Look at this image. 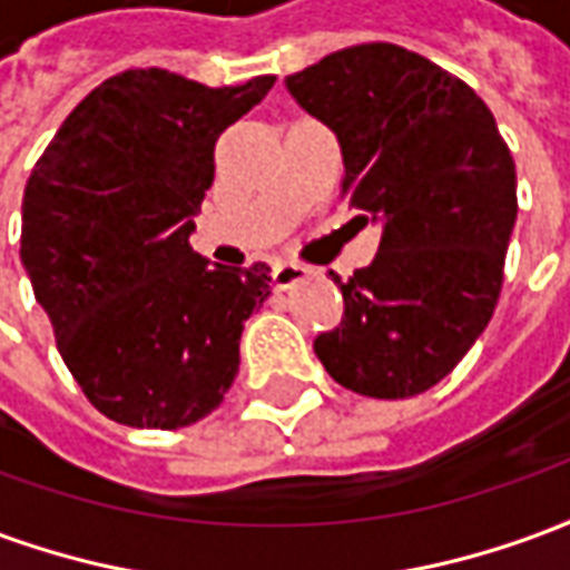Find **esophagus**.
<instances>
[{
    "label": "esophagus",
    "instance_id": "obj_1",
    "mask_svg": "<svg viewBox=\"0 0 570 570\" xmlns=\"http://www.w3.org/2000/svg\"><path fill=\"white\" fill-rule=\"evenodd\" d=\"M311 274V268H305V265H296V262H277L272 272V284L277 286V289H289L293 284H298V281H305Z\"/></svg>",
    "mask_w": 570,
    "mask_h": 570
}]
</instances>
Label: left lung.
<instances>
[{
	"label": "left lung",
	"instance_id": "obj_1",
	"mask_svg": "<svg viewBox=\"0 0 570 570\" xmlns=\"http://www.w3.org/2000/svg\"><path fill=\"white\" fill-rule=\"evenodd\" d=\"M335 130L342 195L382 223L366 268L342 281L345 317L314 338L335 382L406 400L442 382L489 326L515 225V164L476 91L391 42L354 45L286 76Z\"/></svg>",
	"mask_w": 570,
	"mask_h": 570
}]
</instances>
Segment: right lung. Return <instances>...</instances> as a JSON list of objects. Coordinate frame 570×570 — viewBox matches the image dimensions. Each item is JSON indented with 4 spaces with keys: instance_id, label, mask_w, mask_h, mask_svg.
Listing matches in <instances>:
<instances>
[{
    "instance_id": "obj_1",
    "label": "right lung",
    "mask_w": 570,
    "mask_h": 570,
    "mask_svg": "<svg viewBox=\"0 0 570 570\" xmlns=\"http://www.w3.org/2000/svg\"><path fill=\"white\" fill-rule=\"evenodd\" d=\"M274 76L207 88L128 69L81 100L23 188L20 262L85 396L128 428L176 430L223 403L272 268L188 247L213 149Z\"/></svg>"
}]
</instances>
